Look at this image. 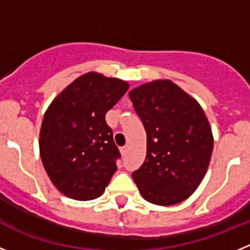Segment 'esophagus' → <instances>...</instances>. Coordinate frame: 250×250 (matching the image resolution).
<instances>
[{
  "label": "esophagus",
  "instance_id": "esophagus-1",
  "mask_svg": "<svg viewBox=\"0 0 250 250\" xmlns=\"http://www.w3.org/2000/svg\"><path fill=\"white\" fill-rule=\"evenodd\" d=\"M120 151H121V155H125V154L127 152V146H123L120 149Z\"/></svg>",
  "mask_w": 250,
  "mask_h": 250
}]
</instances>
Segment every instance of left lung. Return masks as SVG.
I'll use <instances>...</instances> for the list:
<instances>
[{"label": "left lung", "mask_w": 250, "mask_h": 250, "mask_svg": "<svg viewBox=\"0 0 250 250\" xmlns=\"http://www.w3.org/2000/svg\"><path fill=\"white\" fill-rule=\"evenodd\" d=\"M146 131V158L132 173L141 195L156 205L182 203L199 187L213 151V135L200 105L169 80L129 92Z\"/></svg>", "instance_id": "1"}]
</instances>
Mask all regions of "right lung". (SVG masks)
<instances>
[{"label": "right lung", "mask_w": 250, "mask_h": 250, "mask_svg": "<svg viewBox=\"0 0 250 250\" xmlns=\"http://www.w3.org/2000/svg\"><path fill=\"white\" fill-rule=\"evenodd\" d=\"M127 89L125 81L89 72L48 106L40 131V155L63 195L91 200L105 191L121 156L105 115Z\"/></svg>", "instance_id": "right-lung-1"}]
</instances>
